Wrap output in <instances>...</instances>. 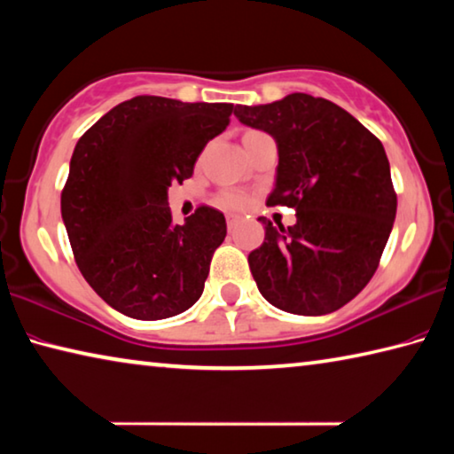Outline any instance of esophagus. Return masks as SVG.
Wrapping results in <instances>:
<instances>
[{
    "mask_svg": "<svg viewBox=\"0 0 454 454\" xmlns=\"http://www.w3.org/2000/svg\"><path fill=\"white\" fill-rule=\"evenodd\" d=\"M238 222H240V218L234 216V214H228L226 216V224H228V230H234L238 226Z\"/></svg>",
    "mask_w": 454,
    "mask_h": 454,
    "instance_id": "esophagus-1",
    "label": "esophagus"
}]
</instances>
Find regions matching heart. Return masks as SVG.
<instances>
[{
  "instance_id": "obj_1",
  "label": "heart",
  "mask_w": 454,
  "mask_h": 454,
  "mask_svg": "<svg viewBox=\"0 0 454 454\" xmlns=\"http://www.w3.org/2000/svg\"><path fill=\"white\" fill-rule=\"evenodd\" d=\"M216 202L222 206V208L238 210V208H244V206H246V196L240 194V192L224 190V192H220V194H218Z\"/></svg>"
}]
</instances>
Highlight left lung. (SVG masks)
<instances>
[{
	"label": "left lung",
	"mask_w": 454,
	"mask_h": 454,
	"mask_svg": "<svg viewBox=\"0 0 454 454\" xmlns=\"http://www.w3.org/2000/svg\"><path fill=\"white\" fill-rule=\"evenodd\" d=\"M244 126L278 145L268 206L296 210V224L272 226L248 256L260 294L276 309L320 317L350 302L379 268L396 216L390 166L379 137L325 98L290 94L236 106Z\"/></svg>",
	"instance_id": "obj_1"
}]
</instances>
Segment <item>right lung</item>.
<instances>
[{"label":"right lung","instance_id":"obj_1","mask_svg":"<svg viewBox=\"0 0 454 454\" xmlns=\"http://www.w3.org/2000/svg\"><path fill=\"white\" fill-rule=\"evenodd\" d=\"M232 104L136 96L75 144L61 218L80 272L112 309L170 318L202 296L224 214L200 206L174 224L168 188L194 174L204 145L230 124Z\"/></svg>","mask_w":454,"mask_h":454}]
</instances>
